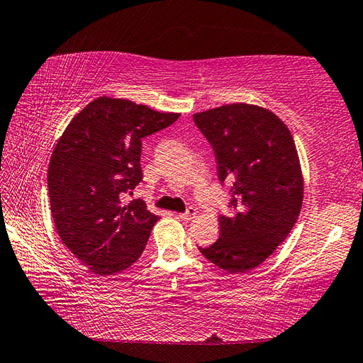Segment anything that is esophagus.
Returning a JSON list of instances; mask_svg holds the SVG:
<instances>
[{"instance_id": "1", "label": "esophagus", "mask_w": 363, "mask_h": 363, "mask_svg": "<svg viewBox=\"0 0 363 363\" xmlns=\"http://www.w3.org/2000/svg\"><path fill=\"white\" fill-rule=\"evenodd\" d=\"M195 215H196V209H195V207H189L187 212L177 213V218H181V220H191V218H195Z\"/></svg>"}]
</instances>
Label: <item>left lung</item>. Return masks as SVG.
Returning a JSON list of instances; mask_svg holds the SVG:
<instances>
[{
	"mask_svg": "<svg viewBox=\"0 0 363 363\" xmlns=\"http://www.w3.org/2000/svg\"><path fill=\"white\" fill-rule=\"evenodd\" d=\"M212 145L218 177L233 194V215L199 252L229 274L248 273L276 251L298 220L304 176L287 125L257 104H225L194 113Z\"/></svg>",
	"mask_w": 363,
	"mask_h": 363,
	"instance_id": "obj_1",
	"label": "left lung"
}]
</instances>
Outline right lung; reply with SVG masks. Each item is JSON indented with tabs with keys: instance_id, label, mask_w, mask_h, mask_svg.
I'll return each instance as SVG.
<instances>
[{
	"instance_id": "right-lung-1",
	"label": "right lung",
	"mask_w": 363,
	"mask_h": 363,
	"mask_svg": "<svg viewBox=\"0 0 363 363\" xmlns=\"http://www.w3.org/2000/svg\"><path fill=\"white\" fill-rule=\"evenodd\" d=\"M179 115L99 96L59 137L48 165L54 226L91 273L117 274L142 256L159 215L142 199L123 204L121 196L142 181V138Z\"/></svg>"
}]
</instances>
